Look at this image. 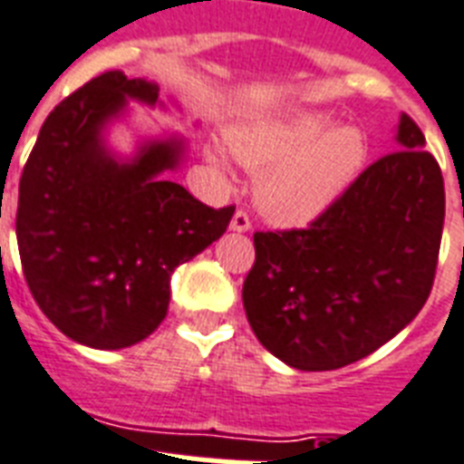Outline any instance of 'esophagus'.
I'll use <instances>...</instances> for the list:
<instances>
[{
  "mask_svg": "<svg viewBox=\"0 0 464 464\" xmlns=\"http://www.w3.org/2000/svg\"><path fill=\"white\" fill-rule=\"evenodd\" d=\"M229 229H232V232H249V229H251L249 215L244 213V210H237V213L232 215V222H229Z\"/></svg>",
  "mask_w": 464,
  "mask_h": 464,
  "instance_id": "1",
  "label": "esophagus"
}]
</instances>
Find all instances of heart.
<instances>
[{"mask_svg": "<svg viewBox=\"0 0 464 464\" xmlns=\"http://www.w3.org/2000/svg\"><path fill=\"white\" fill-rule=\"evenodd\" d=\"M227 150L242 167L261 171L256 203L268 220L303 227L329 210L365 167L368 138L355 125H334L324 111H288L237 121ZM206 161L227 174L222 147H206Z\"/></svg>", "mask_w": 464, "mask_h": 464, "instance_id": "b5f03b06", "label": "heart"}]
</instances>
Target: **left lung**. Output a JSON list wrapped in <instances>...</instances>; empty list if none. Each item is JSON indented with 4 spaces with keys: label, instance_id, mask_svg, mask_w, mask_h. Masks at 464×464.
I'll list each match as a JSON object with an SVG mask.
<instances>
[{
    "label": "left lung",
    "instance_id": "left-lung-1",
    "mask_svg": "<svg viewBox=\"0 0 464 464\" xmlns=\"http://www.w3.org/2000/svg\"><path fill=\"white\" fill-rule=\"evenodd\" d=\"M397 152L370 164L307 229L256 232L242 300L256 339L295 370H336L394 339L429 300L443 174L401 113Z\"/></svg>",
    "mask_w": 464,
    "mask_h": 464
}]
</instances>
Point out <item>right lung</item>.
<instances>
[{"instance_id": "1", "label": "right lung", "mask_w": 464, "mask_h": 464, "mask_svg": "<svg viewBox=\"0 0 464 464\" xmlns=\"http://www.w3.org/2000/svg\"><path fill=\"white\" fill-rule=\"evenodd\" d=\"M130 103L167 111L160 86L121 70L77 89L45 118L19 183L28 288L64 336L99 351L147 339L167 317L176 268L218 242L235 215L169 179L188 154L179 132L138 135L130 152L111 145Z\"/></svg>"}]
</instances>
